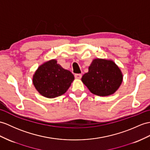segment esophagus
<instances>
[{
  "mask_svg": "<svg viewBox=\"0 0 150 150\" xmlns=\"http://www.w3.org/2000/svg\"><path fill=\"white\" fill-rule=\"evenodd\" d=\"M75 77L77 79H80L82 78V75L81 74H75Z\"/></svg>",
  "mask_w": 150,
  "mask_h": 150,
  "instance_id": "esophagus-1",
  "label": "esophagus"
}]
</instances>
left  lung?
<instances>
[{
  "label": "left lung",
  "instance_id": "1",
  "mask_svg": "<svg viewBox=\"0 0 150 150\" xmlns=\"http://www.w3.org/2000/svg\"><path fill=\"white\" fill-rule=\"evenodd\" d=\"M81 80L94 95L105 96L112 95L120 88L123 74L114 61L98 58L92 61Z\"/></svg>",
  "mask_w": 150,
  "mask_h": 150
}]
</instances>
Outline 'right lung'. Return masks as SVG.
<instances>
[{"instance_id":"right-lung-1","label":"right lung","mask_w":150,"mask_h":150,"mask_svg":"<svg viewBox=\"0 0 150 150\" xmlns=\"http://www.w3.org/2000/svg\"><path fill=\"white\" fill-rule=\"evenodd\" d=\"M71 73L62 68L55 59L40 66L33 75V84L41 95L54 98L63 95L74 80Z\"/></svg>"}]
</instances>
